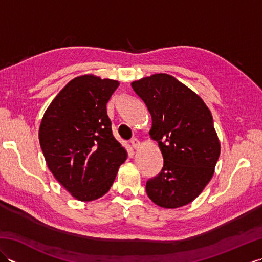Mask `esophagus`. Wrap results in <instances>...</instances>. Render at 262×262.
<instances>
[{"label": "esophagus", "mask_w": 262, "mask_h": 262, "mask_svg": "<svg viewBox=\"0 0 262 262\" xmlns=\"http://www.w3.org/2000/svg\"><path fill=\"white\" fill-rule=\"evenodd\" d=\"M130 144H132V147L135 148V149L140 147V145H141V143H140V141L137 140V138H133V140L130 141Z\"/></svg>", "instance_id": "obj_1"}]
</instances>
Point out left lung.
<instances>
[{
	"mask_svg": "<svg viewBox=\"0 0 262 262\" xmlns=\"http://www.w3.org/2000/svg\"><path fill=\"white\" fill-rule=\"evenodd\" d=\"M151 114L149 136L163 155V168L146 182L154 204L178 208L196 199L214 174L221 144L210 110L176 77L153 74L132 82Z\"/></svg>",
	"mask_w": 262,
	"mask_h": 262,
	"instance_id": "1",
	"label": "left lung"
}]
</instances>
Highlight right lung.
<instances>
[{
    "instance_id": "right-lung-1",
    "label": "right lung",
    "mask_w": 262,
    "mask_h": 262,
    "mask_svg": "<svg viewBox=\"0 0 262 262\" xmlns=\"http://www.w3.org/2000/svg\"><path fill=\"white\" fill-rule=\"evenodd\" d=\"M118 85V81L92 74L75 77L49 104L39 127L48 169L80 202L107 193L127 159L107 115V103Z\"/></svg>"
}]
</instances>
